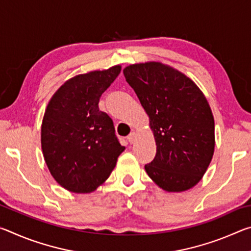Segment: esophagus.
Wrapping results in <instances>:
<instances>
[{
    "label": "esophagus",
    "instance_id": "1",
    "mask_svg": "<svg viewBox=\"0 0 251 251\" xmlns=\"http://www.w3.org/2000/svg\"><path fill=\"white\" fill-rule=\"evenodd\" d=\"M127 139H128V142L130 144H133L135 142V139H136V133H135V131H131V133L128 136H127Z\"/></svg>",
    "mask_w": 251,
    "mask_h": 251
}]
</instances>
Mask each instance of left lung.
Wrapping results in <instances>:
<instances>
[{
  "mask_svg": "<svg viewBox=\"0 0 251 251\" xmlns=\"http://www.w3.org/2000/svg\"><path fill=\"white\" fill-rule=\"evenodd\" d=\"M123 73L150 117L156 142L147 175L169 193L193 188L215 151V121L206 96L188 76L160 62L131 64Z\"/></svg>",
  "mask_w": 251,
  "mask_h": 251,
  "instance_id": "1",
  "label": "left lung"
}]
</instances>
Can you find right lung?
Instances as JSON below:
<instances>
[{"label":"right lung","instance_id":"add662e5","mask_svg":"<svg viewBox=\"0 0 251 251\" xmlns=\"http://www.w3.org/2000/svg\"><path fill=\"white\" fill-rule=\"evenodd\" d=\"M121 70L115 65L67 79L45 109L42 151L50 175L69 192H94L125 151L116 138L112 118L99 108L100 97Z\"/></svg>","mask_w":251,"mask_h":251}]
</instances>
